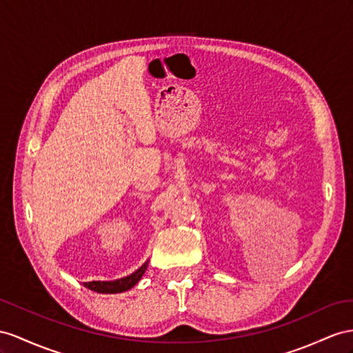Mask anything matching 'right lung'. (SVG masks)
Instances as JSON below:
<instances>
[{"mask_svg": "<svg viewBox=\"0 0 353 353\" xmlns=\"http://www.w3.org/2000/svg\"><path fill=\"white\" fill-rule=\"evenodd\" d=\"M148 261L144 263L139 270H135L132 274L113 280V282H99V280H94V282H85L83 285L90 289V291H95L99 294H117V292H125L131 289L135 283H139V280L144 274V271L148 268Z\"/></svg>", "mask_w": 353, "mask_h": 353, "instance_id": "obj_1", "label": "right lung"}]
</instances>
